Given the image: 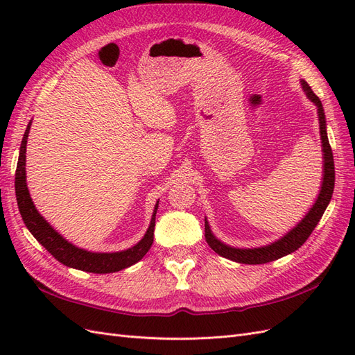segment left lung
<instances>
[{
  "instance_id": "left-lung-1",
  "label": "left lung",
  "mask_w": 355,
  "mask_h": 355,
  "mask_svg": "<svg viewBox=\"0 0 355 355\" xmlns=\"http://www.w3.org/2000/svg\"><path fill=\"white\" fill-rule=\"evenodd\" d=\"M302 85H304V90L308 94V98L313 101L318 108L320 135H321V144H323V153H324V178H323V185H321L320 196L313 209L309 210V213L296 228H293L287 235H284L282 240H278L270 245L259 247V249H234V247L225 245L219 240H216V237L211 234L207 220L204 222V237H206V241L210 245V249H213L218 254L227 257V259L240 262V263L256 265V263L272 262L275 259H280V257L288 253L297 250L299 247L308 240L311 232L314 231L321 216H323L327 204L330 202L333 188H335V163H333V153H331V146L329 144V137L326 132L324 110H323V105H321V101L318 99V96L313 92V89L309 87L308 83L302 81Z\"/></svg>"
}]
</instances>
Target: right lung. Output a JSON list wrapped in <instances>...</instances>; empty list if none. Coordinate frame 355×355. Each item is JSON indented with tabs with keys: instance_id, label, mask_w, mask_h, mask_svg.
I'll return each mask as SVG.
<instances>
[{
	"instance_id": "obj_1",
	"label": "right lung",
	"mask_w": 355,
	"mask_h": 355,
	"mask_svg": "<svg viewBox=\"0 0 355 355\" xmlns=\"http://www.w3.org/2000/svg\"><path fill=\"white\" fill-rule=\"evenodd\" d=\"M28 124L22 145H20V153L17 159V168H16V178H15V189H16V200L19 211L22 214V219L26 225L29 232L34 235L37 241L46 247V250L51 253V256L62 262L63 265L75 268V270L94 272V274H108L116 272L124 268H128L139 262L142 257L151 249L154 241V228H155V214L158 204L155 206L151 225L145 234V237L139 241L135 247L124 252L116 253H92L87 250L78 249V247L72 245L65 239L53 230L50 225L42 219L41 214L37 211L34 202L29 197V191L26 187V173H25V158H26V141L29 135Z\"/></svg>"
}]
</instances>
